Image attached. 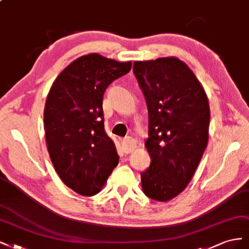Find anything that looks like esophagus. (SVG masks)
Instances as JSON below:
<instances>
[{
  "label": "esophagus",
  "instance_id": "1",
  "mask_svg": "<svg viewBox=\"0 0 249 249\" xmlns=\"http://www.w3.org/2000/svg\"><path fill=\"white\" fill-rule=\"evenodd\" d=\"M136 148V142L134 139L127 136L122 141V149L125 153H131L133 150Z\"/></svg>",
  "mask_w": 249,
  "mask_h": 249
}]
</instances>
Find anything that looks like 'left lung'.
<instances>
[{
	"mask_svg": "<svg viewBox=\"0 0 249 249\" xmlns=\"http://www.w3.org/2000/svg\"><path fill=\"white\" fill-rule=\"evenodd\" d=\"M133 73L145 96L150 166L141 174L148 197L166 202L186 188L209 139L210 107L203 86L175 57L135 61Z\"/></svg>",
	"mask_w": 249,
	"mask_h": 249,
	"instance_id": "obj_1",
	"label": "left lung"
}]
</instances>
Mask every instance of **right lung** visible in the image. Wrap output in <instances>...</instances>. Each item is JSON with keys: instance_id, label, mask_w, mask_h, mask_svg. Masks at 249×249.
I'll list each match as a JSON object with an SVG mask.
<instances>
[{"instance_id": "add662e5", "label": "right lung", "mask_w": 249, "mask_h": 249, "mask_svg": "<svg viewBox=\"0 0 249 249\" xmlns=\"http://www.w3.org/2000/svg\"><path fill=\"white\" fill-rule=\"evenodd\" d=\"M98 53L74 60L55 78L44 107L47 150L64 184L82 196L102 189L119 163L114 142L104 131L103 94L131 69Z\"/></svg>"}]
</instances>
